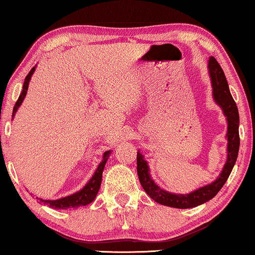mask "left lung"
<instances>
[{
	"instance_id": "obj_1",
	"label": "left lung",
	"mask_w": 255,
	"mask_h": 255,
	"mask_svg": "<svg viewBox=\"0 0 255 255\" xmlns=\"http://www.w3.org/2000/svg\"><path fill=\"white\" fill-rule=\"evenodd\" d=\"M209 74L213 83L214 98L216 103L222 107L223 112L228 120V159L224 165L223 171L213 184L203 186L196 191L189 193V194H172V193L165 192L164 189L158 187L149 174L148 163L143 159V156L137 151V175L141 182L143 189L152 200L163 206L179 208V209H186V208H193L200 206L207 201L214 198L220 192L223 185L227 182L229 175H230L232 168L238 157L239 151V114L238 109L232 98L230 90H229L228 81L225 78L224 71L222 69L220 63L217 62L214 56L209 59Z\"/></svg>"
}]
</instances>
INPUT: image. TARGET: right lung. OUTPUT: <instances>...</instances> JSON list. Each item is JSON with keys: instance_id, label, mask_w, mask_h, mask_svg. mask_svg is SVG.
I'll list each match as a JSON object with an SVG mask.
<instances>
[{"instance_id": "right-lung-1", "label": "right lung", "mask_w": 255, "mask_h": 255, "mask_svg": "<svg viewBox=\"0 0 255 255\" xmlns=\"http://www.w3.org/2000/svg\"><path fill=\"white\" fill-rule=\"evenodd\" d=\"M34 69H35V67L32 68V69L30 70V73L27 74V76L25 77L24 85H23V91H21L18 100H17L15 106H13L12 117L15 116V113L17 112V110H18L20 104L23 103L25 96H26L27 88H28V82H30V80H31L32 74L34 73ZM110 153H111V151H106L105 153H104V156H103L104 159L102 160V163L98 165V167H97L95 174L92 175L90 181H89L88 184L85 185L80 192L75 193V194L70 195V196H66V198L59 199V200L51 201V200L39 199V200H40V202H42L44 204H47L48 207L53 208V209H71V208H77L80 206H87V204L92 202V201L95 200V198L97 196V193H98L99 188H100V184H102L103 171H104V167H105V164L107 162V159H109Z\"/></svg>"}]
</instances>
